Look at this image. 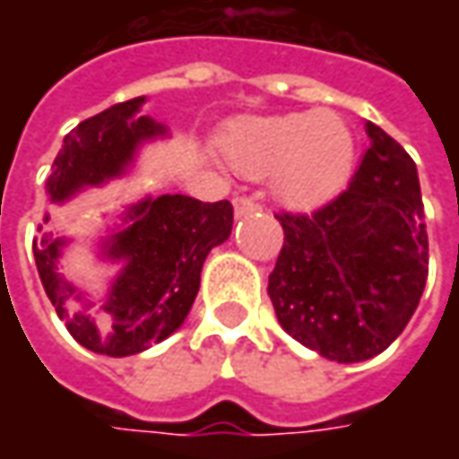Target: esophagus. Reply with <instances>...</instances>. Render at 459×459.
I'll return each instance as SVG.
<instances>
[{
    "label": "esophagus",
    "instance_id": "obj_1",
    "mask_svg": "<svg viewBox=\"0 0 459 459\" xmlns=\"http://www.w3.org/2000/svg\"><path fill=\"white\" fill-rule=\"evenodd\" d=\"M263 206L257 202H253V199H247V196H235V214L238 217H245V214H255V212H260Z\"/></svg>",
    "mask_w": 459,
    "mask_h": 459
}]
</instances>
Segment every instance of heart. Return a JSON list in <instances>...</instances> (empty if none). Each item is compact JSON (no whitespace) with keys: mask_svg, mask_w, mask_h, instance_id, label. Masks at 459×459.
I'll return each mask as SVG.
<instances>
[{"mask_svg":"<svg viewBox=\"0 0 459 459\" xmlns=\"http://www.w3.org/2000/svg\"><path fill=\"white\" fill-rule=\"evenodd\" d=\"M227 163L245 178H271L273 196L291 212H316L350 184L358 140L332 109L242 117L221 133Z\"/></svg>","mask_w":459,"mask_h":459,"instance_id":"b5f03b06","label":"heart"}]
</instances>
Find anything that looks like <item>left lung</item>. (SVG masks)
I'll list each match as a JSON object with an SVG mask.
<instances>
[{
	"instance_id": "left-lung-1",
	"label": "left lung",
	"mask_w": 459,
	"mask_h": 459,
	"mask_svg": "<svg viewBox=\"0 0 459 459\" xmlns=\"http://www.w3.org/2000/svg\"><path fill=\"white\" fill-rule=\"evenodd\" d=\"M370 148L334 202L275 214L283 247L268 278L275 316L326 360L380 355L409 325L429 273V238L411 155L368 122Z\"/></svg>"
}]
</instances>
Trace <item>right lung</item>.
<instances>
[{"label":"right lung","mask_w":459,"mask_h":459,"mask_svg":"<svg viewBox=\"0 0 459 459\" xmlns=\"http://www.w3.org/2000/svg\"><path fill=\"white\" fill-rule=\"evenodd\" d=\"M143 104L145 97L115 104L63 137L45 181L50 202H68L89 186L125 176L145 143L166 137V125L140 115ZM230 232V202L206 204L184 194H163L127 206L119 224L99 242V257L122 265L99 311H91L89 296L58 271L68 239L45 230L32 242V255L45 293L71 337L99 355L127 358L163 342L184 325L199 293L204 260Z\"/></svg>","instance_id":"right-lung-1"}]
</instances>
